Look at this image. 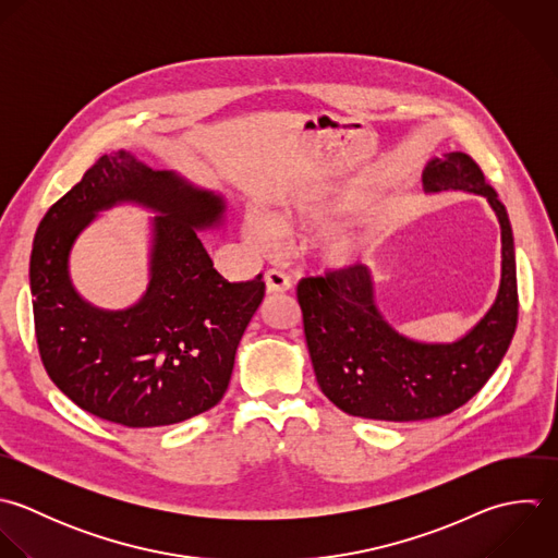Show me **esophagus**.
Segmentation results:
<instances>
[{
	"label": "esophagus",
	"instance_id": "esophagus-1",
	"mask_svg": "<svg viewBox=\"0 0 558 558\" xmlns=\"http://www.w3.org/2000/svg\"><path fill=\"white\" fill-rule=\"evenodd\" d=\"M265 287H267V293H284L291 289V280L282 271L269 269L265 274Z\"/></svg>",
	"mask_w": 558,
	"mask_h": 558
}]
</instances>
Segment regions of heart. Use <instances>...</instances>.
Instances as JSON below:
<instances>
[{
  "label": "heart",
  "mask_w": 558,
  "mask_h": 558,
  "mask_svg": "<svg viewBox=\"0 0 558 558\" xmlns=\"http://www.w3.org/2000/svg\"><path fill=\"white\" fill-rule=\"evenodd\" d=\"M322 217H324V210L317 206H306V204L276 206L274 210L267 213V223L258 219H247L245 236L256 250L271 254L278 250V236L293 234L298 230L315 226ZM324 252L328 263L335 267H350L359 263V245L348 236L330 239Z\"/></svg>",
  "instance_id": "obj_1"
}]
</instances>
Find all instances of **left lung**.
Listing matches in <instances>:
<instances>
[{
    "instance_id": "obj_1",
    "label": "left lung",
    "mask_w": 558,
    "mask_h": 558,
    "mask_svg": "<svg viewBox=\"0 0 558 558\" xmlns=\"http://www.w3.org/2000/svg\"><path fill=\"white\" fill-rule=\"evenodd\" d=\"M430 193L487 197L502 230V280L489 313L454 343L402 337L378 311L365 265L302 278L298 302L306 345L324 396L343 413L380 422H420L470 402L498 369L518 328L513 230L505 204L478 162L450 151L424 169Z\"/></svg>"
}]
</instances>
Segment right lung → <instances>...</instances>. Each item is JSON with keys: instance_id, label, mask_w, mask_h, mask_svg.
I'll return each mask as SVG.
<instances>
[{"instance_id": "1", "label": "right lung", "mask_w": 558, "mask_h": 558, "mask_svg": "<svg viewBox=\"0 0 558 558\" xmlns=\"http://www.w3.org/2000/svg\"><path fill=\"white\" fill-rule=\"evenodd\" d=\"M134 201L159 213L146 295L125 312L84 303L68 278L74 236L105 209ZM223 199L119 149L101 156L43 217L29 258L34 332L51 383L82 411L128 428H156L213 409L239 341L265 298L263 274L228 282L197 230Z\"/></svg>"}]
</instances>
